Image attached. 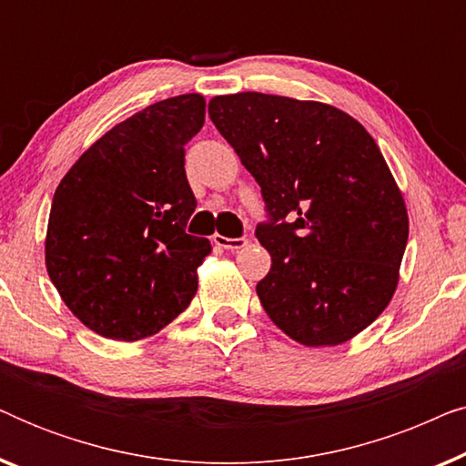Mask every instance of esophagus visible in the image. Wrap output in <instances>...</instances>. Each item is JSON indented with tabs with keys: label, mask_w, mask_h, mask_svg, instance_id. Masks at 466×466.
Instances as JSON below:
<instances>
[{
	"label": "esophagus",
	"mask_w": 466,
	"mask_h": 466,
	"mask_svg": "<svg viewBox=\"0 0 466 466\" xmlns=\"http://www.w3.org/2000/svg\"><path fill=\"white\" fill-rule=\"evenodd\" d=\"M214 244L225 248V250H239L248 244L246 238H225V235H214Z\"/></svg>",
	"instance_id": "obj_1"
}]
</instances>
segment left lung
<instances>
[{
	"label": "left lung",
	"instance_id": "obj_1",
	"mask_svg": "<svg viewBox=\"0 0 466 466\" xmlns=\"http://www.w3.org/2000/svg\"><path fill=\"white\" fill-rule=\"evenodd\" d=\"M208 112L263 195L254 235L271 254L257 284L267 316L303 346L352 339L390 303L410 235L375 139L320 101L238 93Z\"/></svg>",
	"mask_w": 466,
	"mask_h": 466
}]
</instances>
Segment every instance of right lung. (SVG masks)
Masks as SVG:
<instances>
[{"label": "right lung", "mask_w": 466, "mask_h": 466, "mask_svg": "<svg viewBox=\"0 0 466 466\" xmlns=\"http://www.w3.org/2000/svg\"><path fill=\"white\" fill-rule=\"evenodd\" d=\"M206 120L199 93L157 101L99 137L55 190L46 269L74 316L137 341L180 316L212 246L187 233L197 208L184 146Z\"/></svg>", "instance_id": "right-lung-1"}]
</instances>
